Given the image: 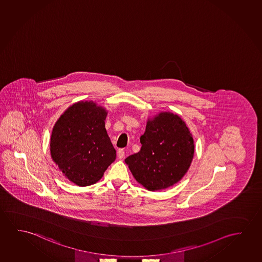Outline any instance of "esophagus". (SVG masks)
<instances>
[{"instance_id":"34e87169","label":"esophagus","mask_w":262,"mask_h":262,"mask_svg":"<svg viewBox=\"0 0 262 262\" xmlns=\"http://www.w3.org/2000/svg\"><path fill=\"white\" fill-rule=\"evenodd\" d=\"M125 156V152L123 149H120L118 150V157L119 159H123Z\"/></svg>"}]
</instances>
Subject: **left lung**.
Instances as JSON below:
<instances>
[{
    "label": "left lung",
    "mask_w": 262,
    "mask_h": 262,
    "mask_svg": "<svg viewBox=\"0 0 262 262\" xmlns=\"http://www.w3.org/2000/svg\"><path fill=\"white\" fill-rule=\"evenodd\" d=\"M141 150L126 158L136 181L150 191L174 185L188 171L194 154L193 138L185 122L170 113L148 121Z\"/></svg>",
    "instance_id": "1"
}]
</instances>
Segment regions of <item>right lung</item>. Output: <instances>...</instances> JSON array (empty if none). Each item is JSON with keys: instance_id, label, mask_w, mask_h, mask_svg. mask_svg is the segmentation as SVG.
Instances as JSON below:
<instances>
[{"instance_id": "1", "label": "right lung", "mask_w": 262, "mask_h": 262, "mask_svg": "<svg viewBox=\"0 0 262 262\" xmlns=\"http://www.w3.org/2000/svg\"><path fill=\"white\" fill-rule=\"evenodd\" d=\"M106 115L93 101H81L66 110L53 127L51 155L76 185L95 183L116 159L105 129Z\"/></svg>"}]
</instances>
